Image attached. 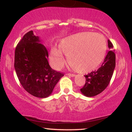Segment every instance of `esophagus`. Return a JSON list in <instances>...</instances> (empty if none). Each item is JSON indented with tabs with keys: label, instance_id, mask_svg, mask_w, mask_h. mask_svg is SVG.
Wrapping results in <instances>:
<instances>
[{
	"label": "esophagus",
	"instance_id": "1",
	"mask_svg": "<svg viewBox=\"0 0 132 132\" xmlns=\"http://www.w3.org/2000/svg\"><path fill=\"white\" fill-rule=\"evenodd\" d=\"M66 75L69 76H71V77H74L75 76V74H72V73H67L66 74Z\"/></svg>",
	"mask_w": 132,
	"mask_h": 132
}]
</instances>
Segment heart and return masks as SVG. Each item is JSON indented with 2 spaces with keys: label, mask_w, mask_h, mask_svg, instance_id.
Masks as SVG:
<instances>
[{
  "label": "heart",
  "mask_w": 132,
  "mask_h": 132,
  "mask_svg": "<svg viewBox=\"0 0 132 132\" xmlns=\"http://www.w3.org/2000/svg\"><path fill=\"white\" fill-rule=\"evenodd\" d=\"M107 52V43L102 35L82 32L72 35L61 40L60 51H51L50 61L56 69L61 68L68 56V61L74 70L86 73L94 70L104 60Z\"/></svg>",
  "instance_id": "1"
}]
</instances>
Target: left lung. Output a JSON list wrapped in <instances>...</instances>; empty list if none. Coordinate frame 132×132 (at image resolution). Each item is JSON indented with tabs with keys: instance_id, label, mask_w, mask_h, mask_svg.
<instances>
[{
	"instance_id": "8db88e82",
	"label": "left lung",
	"mask_w": 132,
	"mask_h": 132,
	"mask_svg": "<svg viewBox=\"0 0 132 132\" xmlns=\"http://www.w3.org/2000/svg\"><path fill=\"white\" fill-rule=\"evenodd\" d=\"M110 50L107 53L102 64L97 70L85 75L86 83L81 91L87 97H93L101 93L109 84L116 67V54L112 50L113 44L108 40Z\"/></svg>"
}]
</instances>
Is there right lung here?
<instances>
[{"mask_svg": "<svg viewBox=\"0 0 132 132\" xmlns=\"http://www.w3.org/2000/svg\"><path fill=\"white\" fill-rule=\"evenodd\" d=\"M38 37L30 31L24 35L15 51L14 68L21 85L35 97L45 98L52 93L64 73L50 67L48 52Z\"/></svg>", "mask_w": 132, "mask_h": 132, "instance_id": "1", "label": "right lung"}]
</instances>
